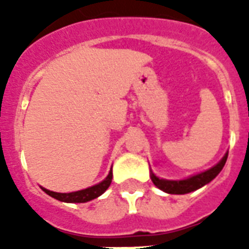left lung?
Returning <instances> with one entry per match:
<instances>
[{
  "label": "left lung",
  "instance_id": "obj_1",
  "mask_svg": "<svg viewBox=\"0 0 249 249\" xmlns=\"http://www.w3.org/2000/svg\"><path fill=\"white\" fill-rule=\"evenodd\" d=\"M226 160H228V152L214 166L209 168L205 172H201V173L190 176L185 179H176V181L174 179H164V178H159L158 176H155L152 170H150L151 172L150 177H151V181L154 182V185L161 191H164V193L183 195V194L193 193V191L200 189L204 185L209 183L212 179H214L217 177V174L222 170Z\"/></svg>",
  "mask_w": 249,
  "mask_h": 249
}]
</instances>
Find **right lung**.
<instances>
[{"instance_id":"add662e5","label":"right lung","mask_w":249,"mask_h":249,"mask_svg":"<svg viewBox=\"0 0 249 249\" xmlns=\"http://www.w3.org/2000/svg\"><path fill=\"white\" fill-rule=\"evenodd\" d=\"M111 182H112V168L109 169L108 176L103 181L97 183V185L91 186V187L80 190V191H73V193H55V191H50V190L45 189L42 186H41V189H42V191L48 194L49 196L54 197V199L59 201H64V203H86V201H90L95 199V197L101 196L102 194L108 189Z\"/></svg>"}]
</instances>
